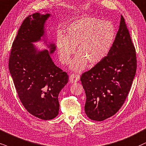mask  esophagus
<instances>
[{
    "label": "esophagus",
    "instance_id": "esophagus-1",
    "mask_svg": "<svg viewBox=\"0 0 146 146\" xmlns=\"http://www.w3.org/2000/svg\"><path fill=\"white\" fill-rule=\"evenodd\" d=\"M80 79V77H79V75L77 74H71L69 76V81L71 84L75 82H77Z\"/></svg>",
    "mask_w": 146,
    "mask_h": 146
}]
</instances>
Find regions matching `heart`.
<instances>
[{
	"label": "heart",
	"instance_id": "obj_1",
	"mask_svg": "<svg viewBox=\"0 0 146 146\" xmlns=\"http://www.w3.org/2000/svg\"><path fill=\"white\" fill-rule=\"evenodd\" d=\"M67 36L57 35L56 47L62 63L70 62L77 47V55L71 63L72 70L79 71L101 62L109 54L116 38V29L111 22L92 17L73 21L67 28Z\"/></svg>",
	"mask_w": 146,
	"mask_h": 146
}]
</instances>
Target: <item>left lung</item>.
<instances>
[{
	"instance_id": "1",
	"label": "left lung",
	"mask_w": 146,
	"mask_h": 146,
	"mask_svg": "<svg viewBox=\"0 0 146 146\" xmlns=\"http://www.w3.org/2000/svg\"><path fill=\"white\" fill-rule=\"evenodd\" d=\"M136 68L135 49L121 15L109 54L81 77L86 96L85 112L90 119L102 121L119 111L130 91Z\"/></svg>"
}]
</instances>
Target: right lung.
Returning <instances> with one entry per match:
<instances>
[{"label": "right lung", "mask_w": 146, "mask_h": 146, "mask_svg": "<svg viewBox=\"0 0 146 146\" xmlns=\"http://www.w3.org/2000/svg\"><path fill=\"white\" fill-rule=\"evenodd\" d=\"M50 13H36L25 19L13 43L9 69L20 100L29 113L42 120L58 114V94L68 83L66 72L56 66L50 55L56 50L47 42L46 22ZM42 40L50 49L33 44Z\"/></svg>", "instance_id": "right-lung-1"}]
</instances>
